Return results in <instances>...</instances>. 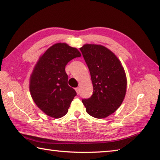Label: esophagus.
I'll list each match as a JSON object with an SVG mask.
<instances>
[{
	"mask_svg": "<svg viewBox=\"0 0 160 160\" xmlns=\"http://www.w3.org/2000/svg\"><path fill=\"white\" fill-rule=\"evenodd\" d=\"M79 90H80L79 88H75V91H77V93L78 94L79 93Z\"/></svg>",
	"mask_w": 160,
	"mask_h": 160,
	"instance_id": "1",
	"label": "esophagus"
}]
</instances>
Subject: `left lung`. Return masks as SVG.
<instances>
[{"mask_svg": "<svg viewBox=\"0 0 160 160\" xmlns=\"http://www.w3.org/2000/svg\"><path fill=\"white\" fill-rule=\"evenodd\" d=\"M80 50L93 86V95L82 102L91 116L105 118L114 113L124 99L127 85L124 69L114 53L101 45L85 44Z\"/></svg>", "mask_w": 160, "mask_h": 160, "instance_id": "left-lung-1", "label": "left lung"}]
</instances>
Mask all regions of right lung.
<instances>
[{
	"mask_svg": "<svg viewBox=\"0 0 160 160\" xmlns=\"http://www.w3.org/2000/svg\"><path fill=\"white\" fill-rule=\"evenodd\" d=\"M81 56L76 48L58 43L39 58L31 74L29 90L36 105L48 116L60 118L68 112L77 93L67 84L65 66Z\"/></svg>",
	"mask_w": 160,
	"mask_h": 160,
	"instance_id": "1",
	"label": "right lung"
}]
</instances>
